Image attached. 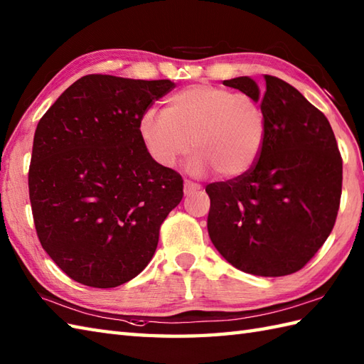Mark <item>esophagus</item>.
Instances as JSON below:
<instances>
[{
	"label": "esophagus",
	"instance_id": "esophagus-1",
	"mask_svg": "<svg viewBox=\"0 0 364 364\" xmlns=\"http://www.w3.org/2000/svg\"><path fill=\"white\" fill-rule=\"evenodd\" d=\"M200 189H202V188H200V184H197L194 181H189V180L184 181V196L194 194V192H197Z\"/></svg>",
	"mask_w": 364,
	"mask_h": 364
}]
</instances>
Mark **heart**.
Wrapping results in <instances>:
<instances>
[{"mask_svg":"<svg viewBox=\"0 0 364 364\" xmlns=\"http://www.w3.org/2000/svg\"><path fill=\"white\" fill-rule=\"evenodd\" d=\"M137 133L149 156L173 168L194 149L189 172L239 178L257 164L267 136L259 102L244 92L213 84H194L166 100L164 111H145Z\"/></svg>","mask_w":364,"mask_h":364,"instance_id":"b5f03b06","label":"heart"}]
</instances>
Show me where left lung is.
Returning <instances> with one entry per match:
<instances>
[{
    "label": "left lung",
    "mask_w": 364,
    "mask_h": 364,
    "mask_svg": "<svg viewBox=\"0 0 364 364\" xmlns=\"http://www.w3.org/2000/svg\"><path fill=\"white\" fill-rule=\"evenodd\" d=\"M264 80V89L250 76L223 81L261 103L267 136L249 172L206 186L208 233L231 266L283 277L304 267L333 230L343 159L326 115L291 84Z\"/></svg>",
    "instance_id": "8db88e82"
}]
</instances>
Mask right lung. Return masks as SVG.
<instances>
[{
    "label": "right lung",
    "instance_id": "right-lung-1",
    "mask_svg": "<svg viewBox=\"0 0 364 364\" xmlns=\"http://www.w3.org/2000/svg\"><path fill=\"white\" fill-rule=\"evenodd\" d=\"M173 87L170 80L87 75L38 122L31 208L43 250L72 280L115 288L156 252L161 223L183 198V178L149 156L137 122Z\"/></svg>",
    "mask_w": 364,
    "mask_h": 364
}]
</instances>
